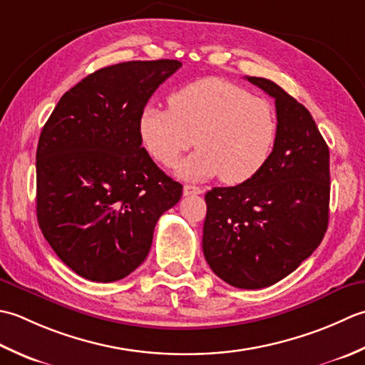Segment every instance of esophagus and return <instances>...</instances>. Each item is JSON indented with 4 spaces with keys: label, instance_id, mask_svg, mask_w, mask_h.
<instances>
[{
    "label": "esophagus",
    "instance_id": "esophagus-1",
    "mask_svg": "<svg viewBox=\"0 0 365 365\" xmlns=\"http://www.w3.org/2000/svg\"><path fill=\"white\" fill-rule=\"evenodd\" d=\"M203 190L200 189V187H197V185H190V184H185L184 185V189H182V193L185 197H189V195H200V193H202Z\"/></svg>",
    "mask_w": 365,
    "mask_h": 365
}]
</instances>
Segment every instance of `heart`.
Listing matches in <instances>:
<instances>
[{
    "label": "heart",
    "mask_w": 365,
    "mask_h": 365,
    "mask_svg": "<svg viewBox=\"0 0 365 365\" xmlns=\"http://www.w3.org/2000/svg\"><path fill=\"white\" fill-rule=\"evenodd\" d=\"M168 106L143 108L140 140L155 162L172 167L195 137L198 150L176 168L184 180L220 175L227 184H241L266 165L277 138L276 113L266 99L207 77L178 89Z\"/></svg>",
    "instance_id": "obj_1"
}]
</instances>
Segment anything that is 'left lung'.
<instances>
[{"instance_id": "1", "label": "left lung", "mask_w": 365, "mask_h": 365, "mask_svg": "<svg viewBox=\"0 0 365 365\" xmlns=\"http://www.w3.org/2000/svg\"><path fill=\"white\" fill-rule=\"evenodd\" d=\"M247 80L276 99L277 138L254 178L205 195L203 254L227 284L258 289L292 274L322 242L329 220V148L302 103L271 80Z\"/></svg>"}]
</instances>
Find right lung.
<instances>
[{"mask_svg":"<svg viewBox=\"0 0 365 365\" xmlns=\"http://www.w3.org/2000/svg\"><path fill=\"white\" fill-rule=\"evenodd\" d=\"M176 59L128 61L89 73L66 93L36 153L42 235L73 272L115 282L145 262L160 215L182 185L141 146L146 102L181 68Z\"/></svg>","mask_w":365,"mask_h":365,"instance_id":"add662e5","label":"right lung"}]
</instances>
